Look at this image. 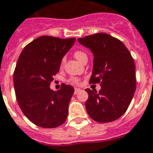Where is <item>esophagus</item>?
<instances>
[{
    "mask_svg": "<svg viewBox=\"0 0 153 153\" xmlns=\"http://www.w3.org/2000/svg\"><path fill=\"white\" fill-rule=\"evenodd\" d=\"M81 90H82L81 88H76L74 89V94H78V93H79Z\"/></svg>",
    "mask_w": 153,
    "mask_h": 153,
    "instance_id": "obj_1",
    "label": "esophagus"
}]
</instances>
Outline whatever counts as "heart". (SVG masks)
Listing matches in <instances>:
<instances>
[{
    "instance_id": "heart-1",
    "label": "heart",
    "mask_w": 153,
    "mask_h": 153,
    "mask_svg": "<svg viewBox=\"0 0 153 153\" xmlns=\"http://www.w3.org/2000/svg\"><path fill=\"white\" fill-rule=\"evenodd\" d=\"M74 57L79 60V61L81 62V60L83 59L84 58H86L87 57V55L86 54L83 52V51H77L74 52ZM65 57H63V59H61V65L62 64H64V62H65ZM68 82L70 83V84H79L80 80L79 78H76V77H71L70 79H69L68 80Z\"/></svg>"
}]
</instances>
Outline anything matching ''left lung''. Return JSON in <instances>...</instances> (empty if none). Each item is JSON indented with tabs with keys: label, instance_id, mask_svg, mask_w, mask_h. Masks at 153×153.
Instances as JSON below:
<instances>
[{
	"label": "left lung",
	"instance_id": "left-lung-1",
	"mask_svg": "<svg viewBox=\"0 0 153 153\" xmlns=\"http://www.w3.org/2000/svg\"><path fill=\"white\" fill-rule=\"evenodd\" d=\"M94 54L90 84H100L99 92L86 88L88 114L99 123H109L121 117L136 90L135 65L124 44L106 33L78 39Z\"/></svg>",
	"mask_w": 153,
	"mask_h": 153
}]
</instances>
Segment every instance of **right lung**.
I'll list each match as a JSON object with an SVG mask.
<instances>
[{
    "label": "right lung",
    "instance_id": "add662e5",
    "mask_svg": "<svg viewBox=\"0 0 153 153\" xmlns=\"http://www.w3.org/2000/svg\"><path fill=\"white\" fill-rule=\"evenodd\" d=\"M74 41L75 38L40 36L25 47L17 60L13 75L17 102L25 116L39 127L57 128L67 118L74 88L62 84L54 91L50 85Z\"/></svg>",
    "mask_w": 153,
    "mask_h": 153
}]
</instances>
